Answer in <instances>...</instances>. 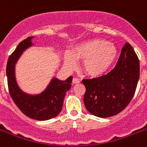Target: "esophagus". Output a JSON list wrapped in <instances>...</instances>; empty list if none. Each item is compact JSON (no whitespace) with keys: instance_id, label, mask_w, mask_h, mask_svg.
I'll return each instance as SVG.
<instances>
[{"instance_id":"1","label":"esophagus","mask_w":147,"mask_h":147,"mask_svg":"<svg viewBox=\"0 0 147 147\" xmlns=\"http://www.w3.org/2000/svg\"><path fill=\"white\" fill-rule=\"evenodd\" d=\"M72 83H73V84H77V83H80V81L78 79H77V78H74V79H73Z\"/></svg>"}]
</instances>
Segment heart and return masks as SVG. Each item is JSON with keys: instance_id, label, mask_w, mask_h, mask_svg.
<instances>
[{"instance_id": "b5f03b06", "label": "heart", "mask_w": 147, "mask_h": 147, "mask_svg": "<svg viewBox=\"0 0 147 147\" xmlns=\"http://www.w3.org/2000/svg\"><path fill=\"white\" fill-rule=\"evenodd\" d=\"M118 56L114 44L102 38H91L82 42L64 55V63L69 68L76 67V59L83 60L82 70L91 77H98L108 71Z\"/></svg>"}]
</instances>
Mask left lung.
<instances>
[{
    "mask_svg": "<svg viewBox=\"0 0 147 147\" xmlns=\"http://www.w3.org/2000/svg\"><path fill=\"white\" fill-rule=\"evenodd\" d=\"M140 77V61L129 43L122 48L118 61L106 75L83 80L86 87L83 101L89 112L99 118L120 113L128 105Z\"/></svg>",
    "mask_w": 147,
    "mask_h": 147,
    "instance_id": "1",
    "label": "left lung"
}]
</instances>
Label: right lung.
Instances as JSON below:
<instances>
[{
    "label": "right lung",
    "instance_id": "1",
    "mask_svg": "<svg viewBox=\"0 0 147 147\" xmlns=\"http://www.w3.org/2000/svg\"><path fill=\"white\" fill-rule=\"evenodd\" d=\"M28 37L17 45L8 58L7 77L9 92L11 98L20 111L30 118L38 121L49 120L61 112L67 91L71 87L73 77L66 80L52 78L47 88L37 95H29L19 87L15 76V65L23 51L32 45V39Z\"/></svg>",
    "mask_w": 147,
    "mask_h": 147
}]
</instances>
